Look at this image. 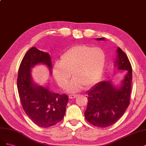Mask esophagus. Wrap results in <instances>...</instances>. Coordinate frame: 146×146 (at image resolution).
<instances>
[{
    "mask_svg": "<svg viewBox=\"0 0 146 146\" xmlns=\"http://www.w3.org/2000/svg\"><path fill=\"white\" fill-rule=\"evenodd\" d=\"M77 96V95H75V94H71V95H69L68 97L70 99H73L75 98Z\"/></svg>",
    "mask_w": 146,
    "mask_h": 146,
    "instance_id": "esophagus-1",
    "label": "esophagus"
}]
</instances>
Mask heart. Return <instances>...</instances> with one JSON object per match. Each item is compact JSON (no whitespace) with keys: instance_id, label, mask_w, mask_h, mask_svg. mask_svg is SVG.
<instances>
[{"instance_id":"heart-1","label":"heart","mask_w":146,"mask_h":146,"mask_svg":"<svg viewBox=\"0 0 146 146\" xmlns=\"http://www.w3.org/2000/svg\"><path fill=\"white\" fill-rule=\"evenodd\" d=\"M106 54L101 48L82 45L73 46L60 57L59 63H56L53 73L59 87L65 88L71 78L73 79L68 86L70 92H76L85 86H93L100 80L104 71Z\"/></svg>"}]
</instances>
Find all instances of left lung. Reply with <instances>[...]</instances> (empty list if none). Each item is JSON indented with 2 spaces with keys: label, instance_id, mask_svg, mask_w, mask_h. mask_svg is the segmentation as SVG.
I'll return each mask as SVG.
<instances>
[{
  "label": "left lung",
  "instance_id": "8db88e82",
  "mask_svg": "<svg viewBox=\"0 0 146 146\" xmlns=\"http://www.w3.org/2000/svg\"><path fill=\"white\" fill-rule=\"evenodd\" d=\"M97 40H104L98 38ZM118 69L125 70L127 74L119 89L110 81H102L88 91V104L84 113L89 123L101 128L109 127L118 121L130 104L132 68L127 56L120 48L117 49Z\"/></svg>",
  "mask_w": 146,
  "mask_h": 146
}]
</instances>
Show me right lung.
Returning <instances> with one entry per match:
<instances>
[{
    "label": "right lung",
    "mask_w": 146,
    "mask_h": 146,
    "mask_svg": "<svg viewBox=\"0 0 146 146\" xmlns=\"http://www.w3.org/2000/svg\"><path fill=\"white\" fill-rule=\"evenodd\" d=\"M40 63L51 69L50 55L35 46L27 51L21 61L17 86L21 105L25 113L35 124L47 128L62 120L68 101L66 94L60 95L48 88L34 85L31 77V68Z\"/></svg>",
    "instance_id": "1"
}]
</instances>
